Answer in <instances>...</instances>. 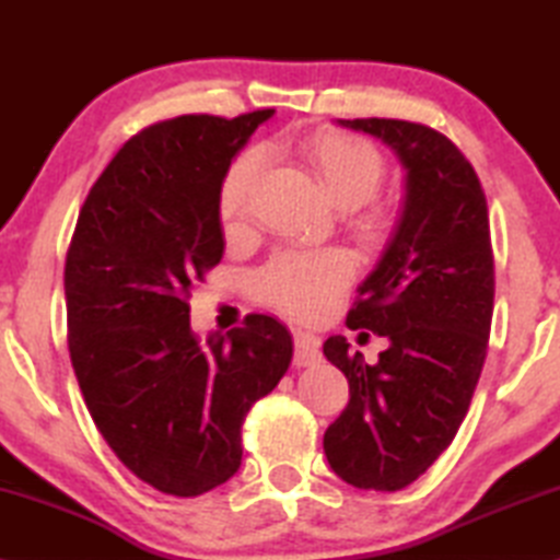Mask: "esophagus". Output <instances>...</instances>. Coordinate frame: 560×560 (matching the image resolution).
Listing matches in <instances>:
<instances>
[{
	"label": "esophagus",
	"mask_w": 560,
	"mask_h": 560,
	"mask_svg": "<svg viewBox=\"0 0 560 560\" xmlns=\"http://www.w3.org/2000/svg\"><path fill=\"white\" fill-rule=\"evenodd\" d=\"M320 343L316 336L311 334H293V365L299 368H308V365H316L320 360Z\"/></svg>",
	"instance_id": "esophagus-1"
}]
</instances>
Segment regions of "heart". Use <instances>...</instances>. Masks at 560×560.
<instances>
[{"label": "heart", "mask_w": 560, "mask_h": 560, "mask_svg": "<svg viewBox=\"0 0 560 560\" xmlns=\"http://www.w3.org/2000/svg\"><path fill=\"white\" fill-rule=\"evenodd\" d=\"M328 202L350 212L348 230L360 244L377 246L393 234L397 207L377 200L387 163L371 140L346 132H316L293 143ZM264 173L259 150L236 155L220 189V217L226 232H242L252 217L254 189ZM353 279V267L340 252H281L254 279V296L264 306L296 320H316L334 308Z\"/></svg>", "instance_id": "b5f03b06"}]
</instances>
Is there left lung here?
Instances as JSON below:
<instances>
[{
  "mask_svg": "<svg viewBox=\"0 0 560 560\" xmlns=\"http://www.w3.org/2000/svg\"><path fill=\"white\" fill-rule=\"evenodd\" d=\"M338 122L395 150L405 197L346 318L348 328L373 330L390 346L368 365L343 336L324 343L350 387L324 452L348 485L397 491L450 447L485 368L494 314L489 210L471 163L442 132L393 118Z\"/></svg>",
  "mask_w": 560,
  "mask_h": 560,
  "instance_id": "obj_1",
  "label": "left lung"
}]
</instances>
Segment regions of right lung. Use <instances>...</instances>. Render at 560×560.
Wrapping results in <instances>:
<instances>
[{"label":"right lung","mask_w":560,"mask_h":560,"mask_svg":"<svg viewBox=\"0 0 560 560\" xmlns=\"http://www.w3.org/2000/svg\"><path fill=\"white\" fill-rule=\"evenodd\" d=\"M273 110L177 116L132 136L91 187L66 254L75 381L103 440L173 497H200L242 464V422L289 371L277 318L197 338L189 296L224 254L220 189Z\"/></svg>","instance_id":"right-lung-1"}]
</instances>
